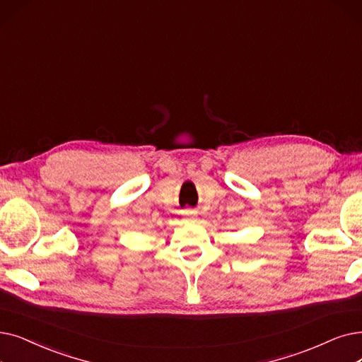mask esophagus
<instances>
[{
  "mask_svg": "<svg viewBox=\"0 0 362 362\" xmlns=\"http://www.w3.org/2000/svg\"><path fill=\"white\" fill-rule=\"evenodd\" d=\"M183 213H185V216H187L189 218H194V217H195V211H194V210H185Z\"/></svg>",
  "mask_w": 362,
  "mask_h": 362,
  "instance_id": "1",
  "label": "esophagus"
}]
</instances>
